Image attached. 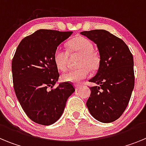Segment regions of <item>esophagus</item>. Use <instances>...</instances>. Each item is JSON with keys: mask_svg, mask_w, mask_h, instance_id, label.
Listing matches in <instances>:
<instances>
[{"mask_svg": "<svg viewBox=\"0 0 146 146\" xmlns=\"http://www.w3.org/2000/svg\"><path fill=\"white\" fill-rule=\"evenodd\" d=\"M82 88V86H79V85H77V86H75V89L77 90V91H78V90H80V89Z\"/></svg>", "mask_w": 146, "mask_h": 146, "instance_id": "34e87169", "label": "esophagus"}]
</instances>
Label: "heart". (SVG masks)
Instances as JSON below:
<instances>
[{
    "label": "heart",
    "instance_id": "heart-1",
    "mask_svg": "<svg viewBox=\"0 0 146 146\" xmlns=\"http://www.w3.org/2000/svg\"><path fill=\"white\" fill-rule=\"evenodd\" d=\"M69 53H77L80 55L78 61L79 68L72 69L62 74V80L72 83H80L87 78L90 73V69L95 70L100 63L99 54L94 50V44L87 38L77 36L72 39L67 44ZM53 60L58 69L65 70L67 66L68 53L60 47L55 50Z\"/></svg>",
    "mask_w": 146,
    "mask_h": 146
}]
</instances>
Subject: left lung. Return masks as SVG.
Masks as SVG:
<instances>
[{
  "instance_id": "left-lung-1",
  "label": "left lung",
  "mask_w": 146,
  "mask_h": 146,
  "mask_svg": "<svg viewBox=\"0 0 146 146\" xmlns=\"http://www.w3.org/2000/svg\"><path fill=\"white\" fill-rule=\"evenodd\" d=\"M96 44L100 55L97 73L90 82L91 95L86 105L91 115L102 123L115 121L123 114L135 86L132 54L123 40L105 30L82 31Z\"/></svg>"
}]
</instances>
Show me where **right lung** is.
<instances>
[{
  "mask_svg": "<svg viewBox=\"0 0 146 146\" xmlns=\"http://www.w3.org/2000/svg\"><path fill=\"white\" fill-rule=\"evenodd\" d=\"M72 33L40 29L23 38L17 48L11 63L14 89L24 112L35 123L49 126L56 122L75 91L69 82L52 88L60 76L54 52Z\"/></svg>",
  "mask_w": 146,
  "mask_h": 146,
  "instance_id": "1",
  "label": "right lung"
}]
</instances>
